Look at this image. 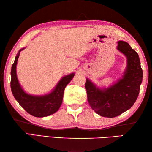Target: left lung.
<instances>
[{
	"mask_svg": "<svg viewBox=\"0 0 152 152\" xmlns=\"http://www.w3.org/2000/svg\"><path fill=\"white\" fill-rule=\"evenodd\" d=\"M117 50L127 59V67L123 78L109 88L101 90L86 79L85 87L88 101L97 114L113 118L129 109L137 100L142 82L143 71L136 51L129 43L119 41Z\"/></svg>",
	"mask_w": 152,
	"mask_h": 152,
	"instance_id": "left-lung-1",
	"label": "left lung"
}]
</instances>
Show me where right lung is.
I'll list each match as a JSON object with an SVG mask.
<instances>
[{"label":"right lung","mask_w":152,"mask_h":152,"mask_svg":"<svg viewBox=\"0 0 152 152\" xmlns=\"http://www.w3.org/2000/svg\"><path fill=\"white\" fill-rule=\"evenodd\" d=\"M23 49L19 50L12 66L11 72L12 93L20 106L30 115L36 117L49 116L60 109L63 101L64 89L73 78L74 74H70L61 78L54 90L50 94L40 96L28 94L20 87L16 73V66L20 51Z\"/></svg>","instance_id":"obj_1"}]
</instances>
